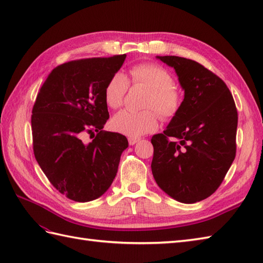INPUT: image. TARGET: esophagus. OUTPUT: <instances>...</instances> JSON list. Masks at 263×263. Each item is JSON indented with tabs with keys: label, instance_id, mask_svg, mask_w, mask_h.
I'll return each instance as SVG.
<instances>
[{
	"label": "esophagus",
	"instance_id": "esophagus-1",
	"mask_svg": "<svg viewBox=\"0 0 263 263\" xmlns=\"http://www.w3.org/2000/svg\"><path fill=\"white\" fill-rule=\"evenodd\" d=\"M138 141H139V138H133V137L128 138V143H130L131 146H133V144H136Z\"/></svg>",
	"mask_w": 263,
	"mask_h": 263
}]
</instances>
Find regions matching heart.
Here are the masks:
<instances>
[{
	"instance_id": "heart-1",
	"label": "heart",
	"mask_w": 263,
	"mask_h": 263,
	"mask_svg": "<svg viewBox=\"0 0 263 263\" xmlns=\"http://www.w3.org/2000/svg\"><path fill=\"white\" fill-rule=\"evenodd\" d=\"M130 81L133 86L148 89L143 102V110H121L111 120L115 131L128 137H140L154 132L163 120H172L180 111L183 95L174 86V77L164 66L156 63H140L130 69ZM128 80L122 72L109 78L104 89L105 102L110 108H120L128 90Z\"/></svg>"
}]
</instances>
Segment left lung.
Listing matches in <instances>:
<instances>
[{"label":"left lung","mask_w":263,"mask_h":263,"mask_svg":"<svg viewBox=\"0 0 263 263\" xmlns=\"http://www.w3.org/2000/svg\"><path fill=\"white\" fill-rule=\"evenodd\" d=\"M184 89L178 114L152 138V171L159 187L183 203L204 200L220 186L236 156L237 109L232 92L202 64L158 57Z\"/></svg>","instance_id":"1"}]
</instances>
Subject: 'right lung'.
<instances>
[{"label": "right lung", "instance_id": "1", "mask_svg": "<svg viewBox=\"0 0 263 263\" xmlns=\"http://www.w3.org/2000/svg\"><path fill=\"white\" fill-rule=\"evenodd\" d=\"M126 54L58 65L39 89L32 107V149L60 193L77 202L103 195L115 178L125 136L104 131L109 114L104 89ZM88 135L90 143L85 141Z\"/></svg>", "mask_w": 263, "mask_h": 263}]
</instances>
